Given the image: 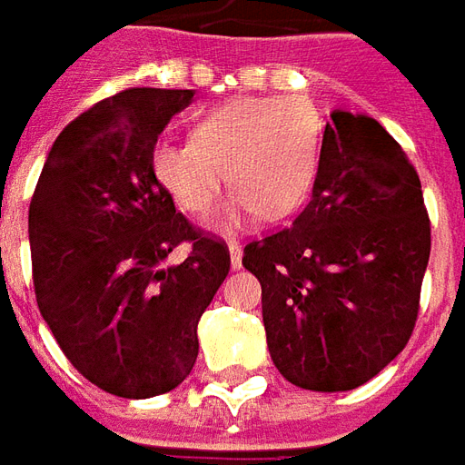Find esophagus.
Wrapping results in <instances>:
<instances>
[{"instance_id":"esophagus-1","label":"esophagus","mask_w":465,"mask_h":465,"mask_svg":"<svg viewBox=\"0 0 465 465\" xmlns=\"http://www.w3.org/2000/svg\"><path fill=\"white\" fill-rule=\"evenodd\" d=\"M229 253H232V266L233 269H239V266H242V243L229 242Z\"/></svg>"}]
</instances>
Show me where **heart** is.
<instances>
[{"label":"heart","mask_w":465,"mask_h":465,"mask_svg":"<svg viewBox=\"0 0 465 465\" xmlns=\"http://www.w3.org/2000/svg\"><path fill=\"white\" fill-rule=\"evenodd\" d=\"M322 146V116L303 96H236L193 122L192 139L153 149V173L173 202L209 216L233 186L222 226L262 213L283 219L312 192ZM227 172L223 173V169Z\"/></svg>","instance_id":"obj_1"}]
</instances>
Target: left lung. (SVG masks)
<instances>
[{"label":"left lung","instance_id":"left-lung-1","mask_svg":"<svg viewBox=\"0 0 465 465\" xmlns=\"http://www.w3.org/2000/svg\"><path fill=\"white\" fill-rule=\"evenodd\" d=\"M420 179L376 119L333 112L312 199L243 246L262 283L266 343L286 381L351 391L409 343L429 266Z\"/></svg>","mask_w":465,"mask_h":465}]
</instances>
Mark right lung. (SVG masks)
Here are the masks:
<instances>
[{
    "mask_svg": "<svg viewBox=\"0 0 465 465\" xmlns=\"http://www.w3.org/2000/svg\"><path fill=\"white\" fill-rule=\"evenodd\" d=\"M193 89L134 86L56 136L29 203L39 312L84 379L122 399L176 389L196 326L229 273V246L176 212L153 173L159 136ZM190 256L163 259L176 245Z\"/></svg>",
    "mask_w": 465,
    "mask_h": 465,
    "instance_id": "right-lung-1",
    "label": "right lung"
}]
</instances>
